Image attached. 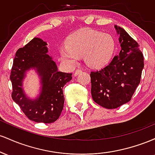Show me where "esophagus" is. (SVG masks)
I'll return each mask as SVG.
<instances>
[{
    "mask_svg": "<svg viewBox=\"0 0 155 155\" xmlns=\"http://www.w3.org/2000/svg\"><path fill=\"white\" fill-rule=\"evenodd\" d=\"M81 72V71L80 70V69H78V70H76V71H75V73H74V76H78Z\"/></svg>",
    "mask_w": 155,
    "mask_h": 155,
    "instance_id": "1",
    "label": "esophagus"
}]
</instances>
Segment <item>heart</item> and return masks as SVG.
Segmentation results:
<instances>
[{"instance_id": "b5f03b06", "label": "heart", "mask_w": 155, "mask_h": 155, "mask_svg": "<svg viewBox=\"0 0 155 155\" xmlns=\"http://www.w3.org/2000/svg\"><path fill=\"white\" fill-rule=\"evenodd\" d=\"M115 49L114 39L111 35L92 30H83L74 34L68 45L60 48V55L65 63L74 66L79 56H84L89 67L97 68L109 61Z\"/></svg>"}]
</instances>
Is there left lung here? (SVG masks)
<instances>
[{
    "label": "left lung",
    "instance_id": "8db88e82",
    "mask_svg": "<svg viewBox=\"0 0 155 155\" xmlns=\"http://www.w3.org/2000/svg\"><path fill=\"white\" fill-rule=\"evenodd\" d=\"M114 28L120 35V54L104 68L90 73L92 99L108 109L117 108L130 101L144 66L138 44L123 28L117 25Z\"/></svg>",
    "mask_w": 155,
    "mask_h": 155
}]
</instances>
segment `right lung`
Masks as SVG:
<instances>
[{
	"mask_svg": "<svg viewBox=\"0 0 155 155\" xmlns=\"http://www.w3.org/2000/svg\"><path fill=\"white\" fill-rule=\"evenodd\" d=\"M48 53L47 44L33 38L17 51L11 71L12 97L29 120L51 123L59 118L64 106L63 88L72 79V74L58 71L56 63ZM35 70L40 78L41 90L35 99L28 98L22 87L29 70Z\"/></svg>",
	"mask_w": 155,
	"mask_h": 155,
	"instance_id": "add662e5",
	"label": "right lung"
}]
</instances>
